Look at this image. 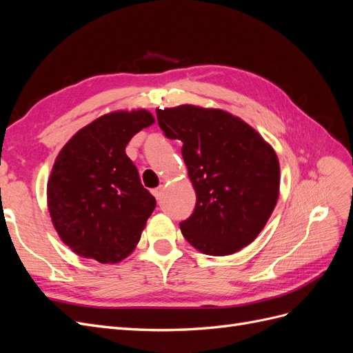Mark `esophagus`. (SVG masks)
<instances>
[{"mask_svg":"<svg viewBox=\"0 0 353 353\" xmlns=\"http://www.w3.org/2000/svg\"><path fill=\"white\" fill-rule=\"evenodd\" d=\"M163 185H160V187H157V188H153L152 190V193H153V196L157 199V200H160L162 199V196H163Z\"/></svg>","mask_w":353,"mask_h":353,"instance_id":"obj_1","label":"esophagus"}]
</instances>
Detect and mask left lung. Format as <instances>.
<instances>
[{
	"mask_svg": "<svg viewBox=\"0 0 353 353\" xmlns=\"http://www.w3.org/2000/svg\"><path fill=\"white\" fill-rule=\"evenodd\" d=\"M160 130L183 143L196 190L193 215L179 223L199 252L227 256L250 244L280 194V163L258 131L221 109L183 104L157 109Z\"/></svg>",
	"mask_w": 353,
	"mask_h": 353,
	"instance_id": "obj_1",
	"label": "left lung"
}]
</instances>
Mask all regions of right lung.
<instances>
[{"instance_id": "1", "label": "right lung", "mask_w": 353, "mask_h": 353, "mask_svg": "<svg viewBox=\"0 0 353 353\" xmlns=\"http://www.w3.org/2000/svg\"><path fill=\"white\" fill-rule=\"evenodd\" d=\"M154 123L145 109L100 116L61 148L47 183L48 212L61 241L100 263L125 259L141 239L156 199L125 147Z\"/></svg>"}]
</instances>
